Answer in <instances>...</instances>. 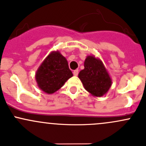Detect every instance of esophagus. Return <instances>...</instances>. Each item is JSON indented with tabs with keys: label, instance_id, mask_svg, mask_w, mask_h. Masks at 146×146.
<instances>
[{
	"label": "esophagus",
	"instance_id": "esophagus-1",
	"mask_svg": "<svg viewBox=\"0 0 146 146\" xmlns=\"http://www.w3.org/2000/svg\"><path fill=\"white\" fill-rule=\"evenodd\" d=\"M73 74H74V76H77L78 74H79V70H75L73 72Z\"/></svg>",
	"mask_w": 146,
	"mask_h": 146
}]
</instances>
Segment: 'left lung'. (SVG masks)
Returning <instances> with one entry per match:
<instances>
[{
    "label": "left lung",
    "instance_id": "obj_1",
    "mask_svg": "<svg viewBox=\"0 0 146 146\" xmlns=\"http://www.w3.org/2000/svg\"><path fill=\"white\" fill-rule=\"evenodd\" d=\"M78 77L84 88L96 97L106 95L112 86V79L101 60L94 55H88L84 61V69Z\"/></svg>",
    "mask_w": 146,
    "mask_h": 146
}]
</instances>
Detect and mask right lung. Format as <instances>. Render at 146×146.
I'll list each match as a JSON object with an SVG mask.
<instances>
[{
  "instance_id": "1",
  "label": "right lung",
  "mask_w": 146,
  "mask_h": 146,
  "mask_svg": "<svg viewBox=\"0 0 146 146\" xmlns=\"http://www.w3.org/2000/svg\"><path fill=\"white\" fill-rule=\"evenodd\" d=\"M73 74L67 59L60 51H52L38 67L35 74L36 82L40 90L48 94L56 92Z\"/></svg>"
}]
</instances>
